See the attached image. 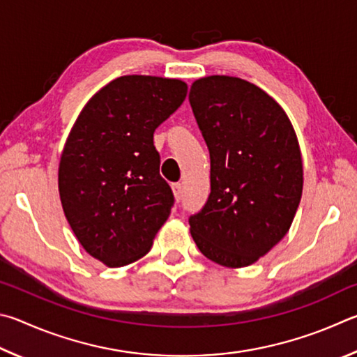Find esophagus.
I'll return each instance as SVG.
<instances>
[{"label": "esophagus", "mask_w": 357, "mask_h": 357, "mask_svg": "<svg viewBox=\"0 0 357 357\" xmlns=\"http://www.w3.org/2000/svg\"><path fill=\"white\" fill-rule=\"evenodd\" d=\"M172 191H174V197H175V201H177V202L182 201V195H183V188H182V185H180V183H174V185H172Z\"/></svg>", "instance_id": "obj_1"}]
</instances>
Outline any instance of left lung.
<instances>
[{"mask_svg":"<svg viewBox=\"0 0 357 357\" xmlns=\"http://www.w3.org/2000/svg\"><path fill=\"white\" fill-rule=\"evenodd\" d=\"M190 103L210 150L211 186L190 218L191 236L215 264L249 266L287 235L301 201L295 128L264 89L229 75L196 79Z\"/></svg>","mask_w":357,"mask_h":357,"instance_id":"left-lung-1","label":"left lung"}]
</instances>
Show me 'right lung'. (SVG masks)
I'll list each match as a JSON object with an SVG mask.
<instances>
[{
	"label": "right lung",
	"mask_w": 357,
	"mask_h": 357,
	"mask_svg": "<svg viewBox=\"0 0 357 357\" xmlns=\"http://www.w3.org/2000/svg\"><path fill=\"white\" fill-rule=\"evenodd\" d=\"M178 78L123 75L87 100L61 153L62 210L84 251L109 268L142 259L171 215L153 133L178 109Z\"/></svg>",
	"instance_id": "right-lung-1"
}]
</instances>
